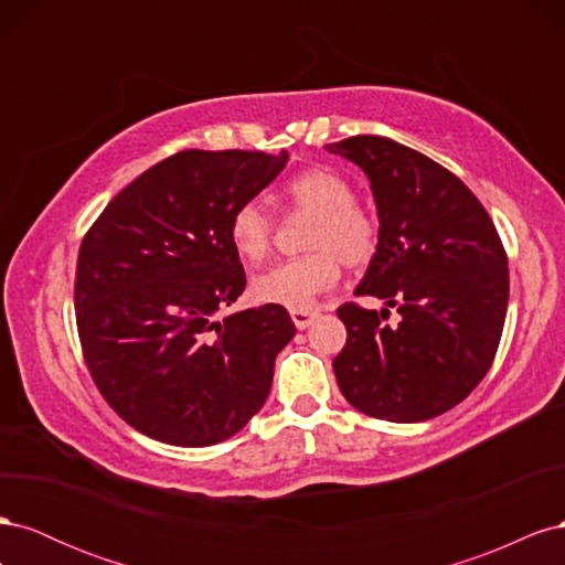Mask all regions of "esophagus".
I'll list each match as a JSON object with an SVG mask.
<instances>
[{
	"label": "esophagus",
	"mask_w": 565,
	"mask_h": 565,
	"mask_svg": "<svg viewBox=\"0 0 565 565\" xmlns=\"http://www.w3.org/2000/svg\"><path fill=\"white\" fill-rule=\"evenodd\" d=\"M289 316H292V322L297 324V330H306L316 320L318 313L309 311V309H295V311H289Z\"/></svg>",
	"instance_id": "obj_1"
}]
</instances>
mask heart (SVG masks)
Listing matches in <instances>:
<instances>
[{
  "label": "heart",
  "instance_id": "1",
  "mask_svg": "<svg viewBox=\"0 0 565 565\" xmlns=\"http://www.w3.org/2000/svg\"><path fill=\"white\" fill-rule=\"evenodd\" d=\"M295 210L316 221L306 247L316 249L299 259L280 262L252 280V297L285 309H309L320 292H328L349 268L367 266L380 249V224L355 204L353 185L332 169H309L287 185ZM231 245L247 264H259L273 243V218L262 202L237 204L228 224Z\"/></svg>",
  "mask_w": 565,
  "mask_h": 565
}]
</instances>
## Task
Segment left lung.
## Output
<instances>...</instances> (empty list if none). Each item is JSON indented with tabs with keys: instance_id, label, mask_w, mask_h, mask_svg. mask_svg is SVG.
Instances as JSON below:
<instances>
[{
	"instance_id": "1",
	"label": "left lung",
	"mask_w": 565,
	"mask_h": 565,
	"mask_svg": "<svg viewBox=\"0 0 565 565\" xmlns=\"http://www.w3.org/2000/svg\"><path fill=\"white\" fill-rule=\"evenodd\" d=\"M363 169L380 249L355 295L388 309L339 306L347 347L334 358L344 398L386 422H424L465 401L490 370L509 301L507 252L478 198L446 167L384 136L324 146Z\"/></svg>"
}]
</instances>
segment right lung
<instances>
[{"label":"right lung","instance_id":"add662e5","mask_svg":"<svg viewBox=\"0 0 565 565\" xmlns=\"http://www.w3.org/2000/svg\"><path fill=\"white\" fill-rule=\"evenodd\" d=\"M289 156L183 150L117 193L77 256L75 318L94 384L136 431L181 448L262 409L295 322L278 303L221 318L245 289L231 214Z\"/></svg>","mask_w":565,"mask_h":565}]
</instances>
